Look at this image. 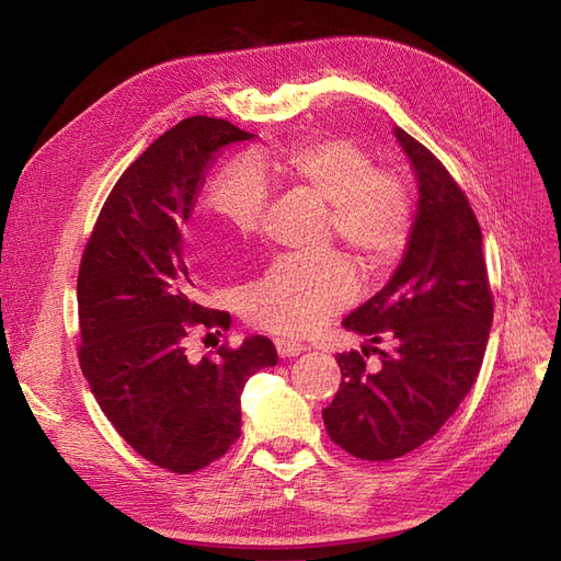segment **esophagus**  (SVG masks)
I'll use <instances>...</instances> for the list:
<instances>
[{"label": "esophagus", "mask_w": 561, "mask_h": 561, "mask_svg": "<svg viewBox=\"0 0 561 561\" xmlns=\"http://www.w3.org/2000/svg\"><path fill=\"white\" fill-rule=\"evenodd\" d=\"M276 351L280 358H295V355L307 351V344L290 342V339H276Z\"/></svg>", "instance_id": "1"}]
</instances>
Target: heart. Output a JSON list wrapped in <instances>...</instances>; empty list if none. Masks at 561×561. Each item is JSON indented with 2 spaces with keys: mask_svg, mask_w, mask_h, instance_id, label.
Masks as SVG:
<instances>
[{
  "mask_svg": "<svg viewBox=\"0 0 561 561\" xmlns=\"http://www.w3.org/2000/svg\"><path fill=\"white\" fill-rule=\"evenodd\" d=\"M268 168L330 206V231L367 266L390 262L410 239L412 196L400 178L377 171L365 149L346 138L297 142ZM206 208L243 236L260 229L266 184L245 161L229 163L210 184ZM358 293L339 254L285 257L248 287L243 309L252 325L280 334H311Z\"/></svg>",
  "mask_w": 561,
  "mask_h": 561,
  "instance_id": "b5f03b06",
  "label": "heart"
}]
</instances>
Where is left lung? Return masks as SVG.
<instances>
[{
    "label": "left lung",
    "mask_w": 561,
    "mask_h": 561,
    "mask_svg": "<svg viewBox=\"0 0 561 561\" xmlns=\"http://www.w3.org/2000/svg\"><path fill=\"white\" fill-rule=\"evenodd\" d=\"M396 138L419 184L407 252L383 290L342 325L369 336L339 353L342 383L322 410L332 443L363 461H390L431 439L480 375L494 318L482 231L447 168L412 135ZM386 341L388 350L376 344ZM369 352L380 367L364 363Z\"/></svg>",
    "instance_id": "left-lung-1"
}]
</instances>
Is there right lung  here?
<instances>
[{"label":"right lung","instance_id":"add662e5","mask_svg":"<svg viewBox=\"0 0 561 561\" xmlns=\"http://www.w3.org/2000/svg\"><path fill=\"white\" fill-rule=\"evenodd\" d=\"M250 138L213 116L165 130L114 184L79 266V365L91 393L135 451L180 474L229 451L245 381L278 363L260 334L201 360L186 355L194 330L219 334L231 316L196 301L182 225L215 157Z\"/></svg>","mask_w":561,"mask_h":561}]
</instances>
